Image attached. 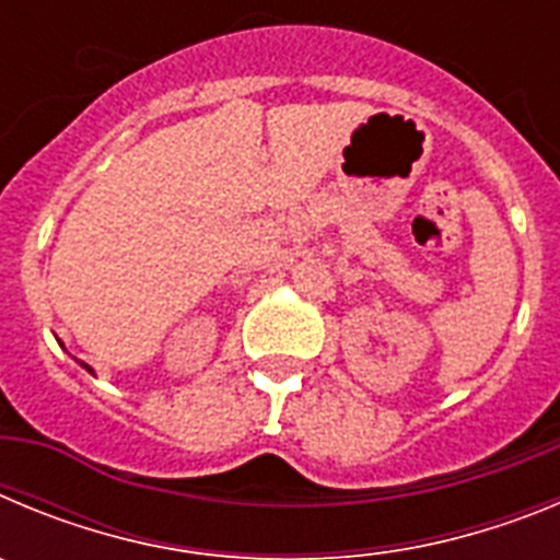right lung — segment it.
Wrapping results in <instances>:
<instances>
[{
  "label": "right lung",
  "instance_id": "obj_1",
  "mask_svg": "<svg viewBox=\"0 0 560 560\" xmlns=\"http://www.w3.org/2000/svg\"><path fill=\"white\" fill-rule=\"evenodd\" d=\"M81 368H86V370H89V373H92V375H95V370H92V368H89V364H83V361H81Z\"/></svg>",
  "mask_w": 560,
  "mask_h": 560
}]
</instances>
